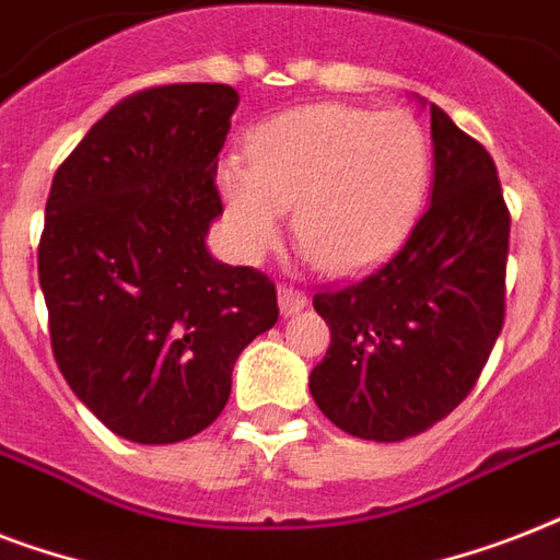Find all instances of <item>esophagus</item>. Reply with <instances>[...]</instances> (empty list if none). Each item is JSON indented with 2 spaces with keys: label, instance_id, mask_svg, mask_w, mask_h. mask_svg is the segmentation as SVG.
Segmentation results:
<instances>
[{
  "label": "esophagus",
  "instance_id": "esophagus-1",
  "mask_svg": "<svg viewBox=\"0 0 560 560\" xmlns=\"http://www.w3.org/2000/svg\"><path fill=\"white\" fill-rule=\"evenodd\" d=\"M307 305V296L302 290H293V288H279V311L281 316H293L299 314L302 307Z\"/></svg>",
  "mask_w": 560,
  "mask_h": 560
}]
</instances>
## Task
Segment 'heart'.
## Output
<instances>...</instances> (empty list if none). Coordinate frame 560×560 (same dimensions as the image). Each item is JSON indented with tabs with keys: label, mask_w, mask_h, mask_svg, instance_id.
Listing matches in <instances>:
<instances>
[{
	"label": "heart",
	"mask_w": 560,
	"mask_h": 560,
	"mask_svg": "<svg viewBox=\"0 0 560 560\" xmlns=\"http://www.w3.org/2000/svg\"><path fill=\"white\" fill-rule=\"evenodd\" d=\"M229 156L218 191L229 232L261 258L296 209V237L331 276L383 264L416 226L430 186V142L404 109L307 104L267 118Z\"/></svg>",
	"instance_id": "heart-1"
}]
</instances>
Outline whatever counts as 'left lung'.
Masks as SVG:
<instances>
[{"mask_svg": "<svg viewBox=\"0 0 560 560\" xmlns=\"http://www.w3.org/2000/svg\"><path fill=\"white\" fill-rule=\"evenodd\" d=\"M430 136L433 197L407 244L358 284L314 296L331 346L311 395L369 442H404L451 416L503 331L512 218L497 165L435 104Z\"/></svg>", "mask_w": 560, "mask_h": 560, "instance_id": "8db88e82", "label": "left lung"}]
</instances>
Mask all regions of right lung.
<instances>
[{
	"label": "right lung",
	"instance_id": "1",
	"mask_svg": "<svg viewBox=\"0 0 560 560\" xmlns=\"http://www.w3.org/2000/svg\"><path fill=\"white\" fill-rule=\"evenodd\" d=\"M237 92L171 83L125 98L51 179L39 288L66 383L113 433L191 439L223 412L237 354L279 319L276 284L211 258L218 153Z\"/></svg>",
	"mask_w": 560,
	"mask_h": 560
}]
</instances>
